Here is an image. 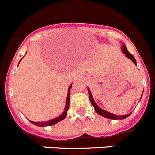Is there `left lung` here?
Segmentation results:
<instances>
[{"label": "left lung", "instance_id": "8db88e82", "mask_svg": "<svg viewBox=\"0 0 155 155\" xmlns=\"http://www.w3.org/2000/svg\"><path fill=\"white\" fill-rule=\"evenodd\" d=\"M121 50H122V52H123V53L125 54V56L127 57V58H129L130 60L132 61L133 63H134V64L137 65V62H136L135 58H134V56H133L131 54L129 53V51L127 50V48H126V46L124 45V44H123V45H122ZM87 89H88L89 98H90L91 102V104L93 105V107H94L95 111L97 112L99 115L103 116V117H106V118L112 119V120H122V119H124V118H126V117H127L130 114H130H126V115H120H120H116V114H114L110 113V112L107 111V110H103V109L101 108L99 106H97V104L95 103V101H94L93 97H92V94H91V92L90 89H89V88H87ZM142 94H143V93H142ZM141 97H142V95H141Z\"/></svg>", "mask_w": 155, "mask_h": 155}]
</instances>
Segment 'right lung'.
<instances>
[{"label": "right lung", "mask_w": 155, "mask_h": 155, "mask_svg": "<svg viewBox=\"0 0 155 155\" xmlns=\"http://www.w3.org/2000/svg\"><path fill=\"white\" fill-rule=\"evenodd\" d=\"M21 61V59L20 60V61ZM20 64V62H19ZM72 87V84L69 86L68 87V96H67V100H66V105H65L64 107V110L63 114H62L61 115H60L59 117H57L55 118L51 119V120H48V121H45V122H35V121H30L32 123L35 125L38 126V127H46V126H51V125H54V124H57L58 122L61 121V120H64V119L66 117L67 114H68V110L69 109V104H70V90Z\"/></svg>", "instance_id": "obj_1"}]
</instances>
